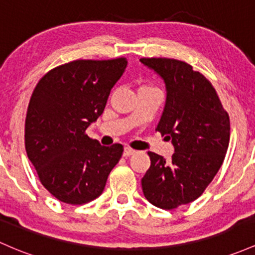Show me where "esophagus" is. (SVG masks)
<instances>
[{
	"mask_svg": "<svg viewBox=\"0 0 255 255\" xmlns=\"http://www.w3.org/2000/svg\"><path fill=\"white\" fill-rule=\"evenodd\" d=\"M134 152H135V151L130 149V147H125V150H123V157H129V156L133 155Z\"/></svg>",
	"mask_w": 255,
	"mask_h": 255,
	"instance_id": "1",
	"label": "esophagus"
}]
</instances>
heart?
Listing matches in <instances>:
<instances>
[{
  "label": "heart",
  "mask_w": 255,
  "mask_h": 255,
  "mask_svg": "<svg viewBox=\"0 0 255 255\" xmlns=\"http://www.w3.org/2000/svg\"><path fill=\"white\" fill-rule=\"evenodd\" d=\"M141 88H150V87H141Z\"/></svg>",
  "instance_id": "obj_1"
}]
</instances>
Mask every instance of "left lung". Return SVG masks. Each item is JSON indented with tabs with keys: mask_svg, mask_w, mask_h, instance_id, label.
Wrapping results in <instances>:
<instances>
[{
	"mask_svg": "<svg viewBox=\"0 0 255 255\" xmlns=\"http://www.w3.org/2000/svg\"><path fill=\"white\" fill-rule=\"evenodd\" d=\"M166 86V104L156 130L172 140L170 161L149 151L141 179L153 206L173 209L200 197L222 167L230 139V120L214 87L191 65L167 58H141Z\"/></svg>",
	"mask_w": 255,
	"mask_h": 255,
	"instance_id": "8db88e82",
	"label": "left lung"
}]
</instances>
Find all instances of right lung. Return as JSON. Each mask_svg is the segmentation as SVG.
<instances>
[{
    "label": "right lung",
    "mask_w": 255,
    "mask_h": 255,
    "mask_svg": "<svg viewBox=\"0 0 255 255\" xmlns=\"http://www.w3.org/2000/svg\"><path fill=\"white\" fill-rule=\"evenodd\" d=\"M126 58L75 60L50 70L36 86L25 120V149L42 185L69 205L104 191L123 146H103L86 129L104 111Z\"/></svg>",
    "instance_id": "1"
}]
</instances>
